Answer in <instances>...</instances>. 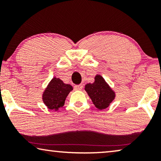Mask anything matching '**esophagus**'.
<instances>
[{"label":"esophagus","instance_id":"obj_1","mask_svg":"<svg viewBox=\"0 0 161 161\" xmlns=\"http://www.w3.org/2000/svg\"><path fill=\"white\" fill-rule=\"evenodd\" d=\"M83 88L82 84H80V85H76L75 86V90H81Z\"/></svg>","mask_w":161,"mask_h":161}]
</instances>
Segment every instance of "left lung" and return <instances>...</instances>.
<instances>
[{"label": "left lung", "instance_id": "1", "mask_svg": "<svg viewBox=\"0 0 161 161\" xmlns=\"http://www.w3.org/2000/svg\"><path fill=\"white\" fill-rule=\"evenodd\" d=\"M85 91L98 109H105L115 99L116 94L102 76L97 75L94 82L85 85Z\"/></svg>", "mask_w": 161, "mask_h": 161}]
</instances>
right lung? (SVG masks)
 <instances>
[{
	"label": "right lung",
	"instance_id": "add662e5",
	"mask_svg": "<svg viewBox=\"0 0 161 161\" xmlns=\"http://www.w3.org/2000/svg\"><path fill=\"white\" fill-rule=\"evenodd\" d=\"M72 89L70 84H64L60 79L54 77L43 92V102L49 109L58 110L63 107L67 95Z\"/></svg>",
	"mask_w": 161,
	"mask_h": 161
}]
</instances>
